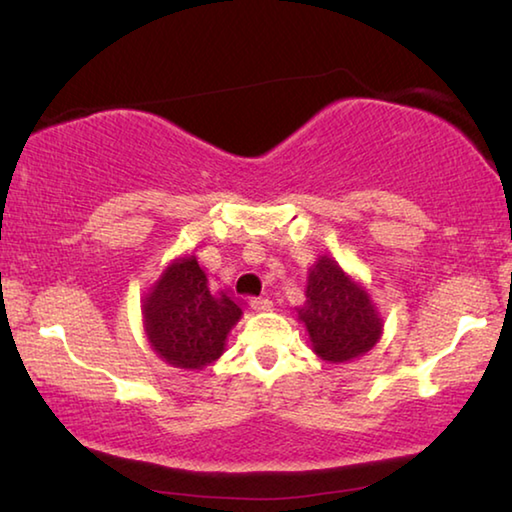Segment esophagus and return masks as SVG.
I'll list each match as a JSON object with an SVG mask.
<instances>
[{"label":"esophagus","mask_w":512,"mask_h":512,"mask_svg":"<svg viewBox=\"0 0 512 512\" xmlns=\"http://www.w3.org/2000/svg\"><path fill=\"white\" fill-rule=\"evenodd\" d=\"M249 304L254 311H270L272 308V299L270 297H251Z\"/></svg>","instance_id":"obj_1"}]
</instances>
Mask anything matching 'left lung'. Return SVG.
I'll use <instances>...</instances> for the list:
<instances>
[{
    "mask_svg": "<svg viewBox=\"0 0 512 512\" xmlns=\"http://www.w3.org/2000/svg\"><path fill=\"white\" fill-rule=\"evenodd\" d=\"M297 313L311 333L313 349L331 363L363 356L381 335V320L367 292L326 256L308 274L306 304Z\"/></svg>",
    "mask_w": 512,
    "mask_h": 512,
    "instance_id": "8db88e82",
    "label": "left lung"
}]
</instances>
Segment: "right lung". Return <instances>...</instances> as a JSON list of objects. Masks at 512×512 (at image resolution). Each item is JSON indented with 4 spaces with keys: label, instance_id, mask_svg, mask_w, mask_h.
I'll use <instances>...</instances> for the list:
<instances>
[{
    "label": "right lung",
    "instance_id": "1",
    "mask_svg": "<svg viewBox=\"0 0 512 512\" xmlns=\"http://www.w3.org/2000/svg\"><path fill=\"white\" fill-rule=\"evenodd\" d=\"M197 258L167 267L145 299V331L158 356L174 367L199 370L222 356L226 333L240 320L231 297H213Z\"/></svg>",
    "mask_w": 512,
    "mask_h": 512
}]
</instances>
